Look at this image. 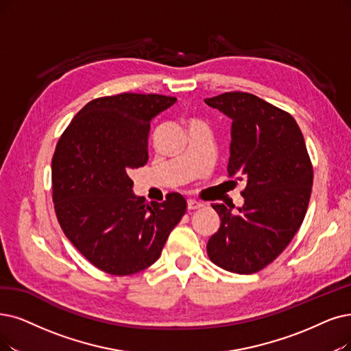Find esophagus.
<instances>
[{"label":"esophagus","mask_w":351,"mask_h":351,"mask_svg":"<svg viewBox=\"0 0 351 351\" xmlns=\"http://www.w3.org/2000/svg\"><path fill=\"white\" fill-rule=\"evenodd\" d=\"M203 204L200 203V202H197V200H187V208L189 210H194V208H200Z\"/></svg>","instance_id":"esophagus-1"}]
</instances>
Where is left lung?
<instances>
[{"instance_id": "obj_1", "label": "left lung", "mask_w": 351, "mask_h": 351, "mask_svg": "<svg viewBox=\"0 0 351 351\" xmlns=\"http://www.w3.org/2000/svg\"><path fill=\"white\" fill-rule=\"evenodd\" d=\"M204 102L232 119L228 173L246 183L237 213L213 204L220 228L207 242V255L226 271L254 274L298 232L310 203L313 165L298 123L285 110L246 92Z\"/></svg>"}]
</instances>
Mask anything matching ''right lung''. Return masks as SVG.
Listing matches in <instances>:
<instances>
[{
    "instance_id": "1",
    "label": "right lung",
    "mask_w": 351,
    "mask_h": 351,
    "mask_svg": "<svg viewBox=\"0 0 351 351\" xmlns=\"http://www.w3.org/2000/svg\"><path fill=\"white\" fill-rule=\"evenodd\" d=\"M176 97L121 93L83 106L60 136L51 160L56 216L67 239L110 275H132L156 262L186 213V199L162 203L134 194L130 173L148 161L151 121Z\"/></svg>"
}]
</instances>
